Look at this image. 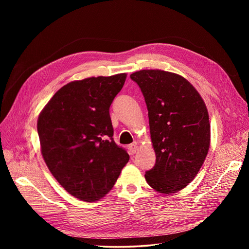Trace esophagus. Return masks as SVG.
<instances>
[{
  "instance_id": "obj_1",
  "label": "esophagus",
  "mask_w": 249,
  "mask_h": 249,
  "mask_svg": "<svg viewBox=\"0 0 249 249\" xmlns=\"http://www.w3.org/2000/svg\"><path fill=\"white\" fill-rule=\"evenodd\" d=\"M127 149H129V152L131 155H134L137 153L138 150V145L136 144V143H133V144H130L129 146H127Z\"/></svg>"
}]
</instances>
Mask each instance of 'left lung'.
I'll list each match as a JSON object with an SVG mask.
<instances>
[{"mask_svg": "<svg viewBox=\"0 0 249 249\" xmlns=\"http://www.w3.org/2000/svg\"><path fill=\"white\" fill-rule=\"evenodd\" d=\"M144 96L156 153L155 166L145 172L147 184L160 193H176L196 177L210 147L206 104L179 74L143 70L131 74Z\"/></svg>", "mask_w": 249, "mask_h": 249, "instance_id": "1", "label": "left lung"}]
</instances>
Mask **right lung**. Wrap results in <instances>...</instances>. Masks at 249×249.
Masks as SVG:
<instances>
[{"instance_id": "add662e5", "label": "right lung", "mask_w": 249, "mask_h": 249, "mask_svg": "<svg viewBox=\"0 0 249 249\" xmlns=\"http://www.w3.org/2000/svg\"><path fill=\"white\" fill-rule=\"evenodd\" d=\"M126 73L73 81L60 88L37 122L41 154L64 189L84 201L104 197L130 156L113 140L109 109Z\"/></svg>"}]
</instances>
